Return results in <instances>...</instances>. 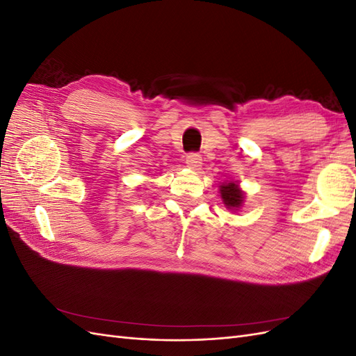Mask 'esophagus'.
<instances>
[{
    "mask_svg": "<svg viewBox=\"0 0 356 356\" xmlns=\"http://www.w3.org/2000/svg\"><path fill=\"white\" fill-rule=\"evenodd\" d=\"M186 163L191 170H199L200 165H202V157L197 153H190L186 157Z\"/></svg>",
    "mask_w": 356,
    "mask_h": 356,
    "instance_id": "1",
    "label": "esophagus"
}]
</instances>
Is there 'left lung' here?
<instances>
[{
    "label": "left lung",
    "instance_id": "left-lung-1",
    "mask_svg": "<svg viewBox=\"0 0 356 356\" xmlns=\"http://www.w3.org/2000/svg\"><path fill=\"white\" fill-rule=\"evenodd\" d=\"M220 196L225 208L238 212L245 203V191L238 181H225L220 186Z\"/></svg>",
    "mask_w": 356,
    "mask_h": 356
}]
</instances>
